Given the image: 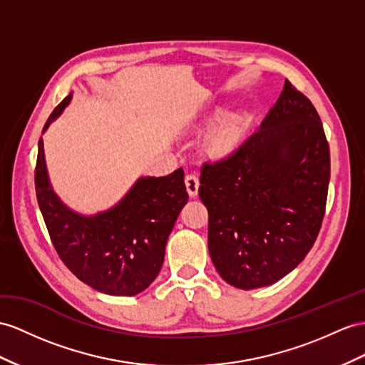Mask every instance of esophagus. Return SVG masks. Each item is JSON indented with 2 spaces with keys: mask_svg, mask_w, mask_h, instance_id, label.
<instances>
[{
  "mask_svg": "<svg viewBox=\"0 0 365 365\" xmlns=\"http://www.w3.org/2000/svg\"><path fill=\"white\" fill-rule=\"evenodd\" d=\"M185 185H186V191H188L190 197H195L199 192V177L195 174H186L185 175Z\"/></svg>",
  "mask_w": 365,
  "mask_h": 365,
  "instance_id": "obj_1",
  "label": "esophagus"
}]
</instances>
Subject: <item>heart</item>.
I'll list each match as a JSON object with an SVG mask.
<instances>
[{
	"instance_id": "1",
	"label": "heart",
	"mask_w": 365,
	"mask_h": 365,
	"mask_svg": "<svg viewBox=\"0 0 365 365\" xmlns=\"http://www.w3.org/2000/svg\"><path fill=\"white\" fill-rule=\"evenodd\" d=\"M219 114H216L217 118ZM250 126L248 117L244 114H231L223 118L220 123L211 130V134L207 137L208 153L216 157H225L231 154L235 149L242 143L247 130Z\"/></svg>"
}]
</instances>
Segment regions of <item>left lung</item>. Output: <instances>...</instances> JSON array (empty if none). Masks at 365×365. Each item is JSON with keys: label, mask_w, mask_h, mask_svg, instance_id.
<instances>
[{"label": "left lung", "mask_w": 365, "mask_h": 365, "mask_svg": "<svg viewBox=\"0 0 365 365\" xmlns=\"http://www.w3.org/2000/svg\"><path fill=\"white\" fill-rule=\"evenodd\" d=\"M329 182L322 121L312 101L285 80L256 133L200 171L210 256L220 277L253 289L293 272L319 235Z\"/></svg>", "instance_id": "obj_1"}]
</instances>
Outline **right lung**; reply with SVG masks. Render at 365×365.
Here are the masks:
<instances>
[{
    "label": "right lung",
    "mask_w": 365,
    "mask_h": 365,
    "mask_svg": "<svg viewBox=\"0 0 365 365\" xmlns=\"http://www.w3.org/2000/svg\"><path fill=\"white\" fill-rule=\"evenodd\" d=\"M72 100L53 109L43 133ZM179 168L165 177H140L114 207L92 216L71 210L53 191L38 142L35 190L46 227L58 256L81 282L110 296H135L154 282L165 247L188 202Z\"/></svg>",
    "instance_id": "obj_1"
}]
</instances>
